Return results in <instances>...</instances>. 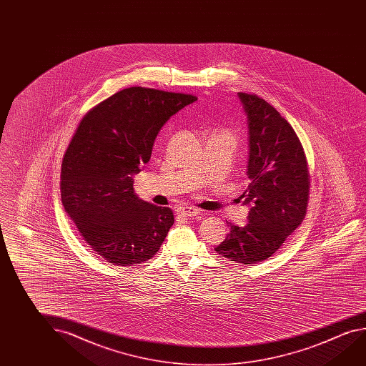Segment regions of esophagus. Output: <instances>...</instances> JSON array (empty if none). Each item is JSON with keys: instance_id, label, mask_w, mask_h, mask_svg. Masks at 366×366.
<instances>
[{"instance_id": "1", "label": "esophagus", "mask_w": 366, "mask_h": 366, "mask_svg": "<svg viewBox=\"0 0 366 366\" xmlns=\"http://www.w3.org/2000/svg\"><path fill=\"white\" fill-rule=\"evenodd\" d=\"M200 213V210L194 207H181L177 209V214L182 217H194Z\"/></svg>"}]
</instances>
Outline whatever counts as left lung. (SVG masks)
Instances as JSON below:
<instances>
[{"mask_svg": "<svg viewBox=\"0 0 366 366\" xmlns=\"http://www.w3.org/2000/svg\"><path fill=\"white\" fill-rule=\"evenodd\" d=\"M247 121L249 185L239 200L249 207L244 227L228 223L217 246L221 257L255 264L272 257L304 219L309 199L305 154L292 126L255 94L237 93Z\"/></svg>", "mask_w": 366, "mask_h": 366, "instance_id": "8db88e82", "label": "left lung"}]
</instances>
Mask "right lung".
Segmentation results:
<instances>
[{"mask_svg": "<svg viewBox=\"0 0 366 366\" xmlns=\"http://www.w3.org/2000/svg\"><path fill=\"white\" fill-rule=\"evenodd\" d=\"M197 97L148 88L121 90L80 122L61 169V200L88 245L114 265L144 263L174 224V213L139 198L134 176L171 116Z\"/></svg>", "mask_w": 366, "mask_h": 366, "instance_id": "add662e5", "label": "right lung"}]
</instances>
